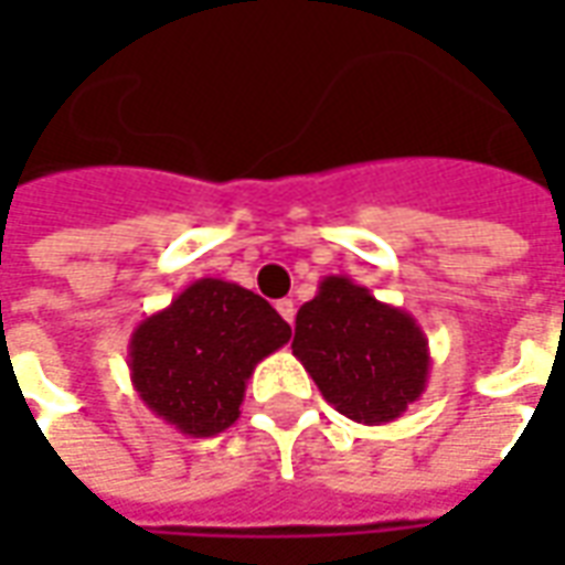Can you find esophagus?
<instances>
[{
    "mask_svg": "<svg viewBox=\"0 0 565 565\" xmlns=\"http://www.w3.org/2000/svg\"><path fill=\"white\" fill-rule=\"evenodd\" d=\"M278 315H281L284 320H287V323H294V318H296V306H294V299H278Z\"/></svg>",
    "mask_w": 565,
    "mask_h": 565,
    "instance_id": "esophagus-1",
    "label": "esophagus"
}]
</instances>
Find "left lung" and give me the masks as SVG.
Wrapping results in <instances>:
<instances>
[{
	"label": "left lung",
	"instance_id": "left-lung-1",
	"mask_svg": "<svg viewBox=\"0 0 565 565\" xmlns=\"http://www.w3.org/2000/svg\"><path fill=\"white\" fill-rule=\"evenodd\" d=\"M294 356L339 415L366 426L403 417L429 379L420 323L344 275H327L299 308Z\"/></svg>",
	"mask_w": 565,
	"mask_h": 565
}]
</instances>
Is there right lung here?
I'll return each instance as SVG.
<instances>
[{"label": "right lung", "instance_id": "right-lung-1", "mask_svg": "<svg viewBox=\"0 0 565 565\" xmlns=\"http://www.w3.org/2000/svg\"><path fill=\"white\" fill-rule=\"evenodd\" d=\"M290 342V323L223 278H199L145 318L129 339V379L153 415L209 438L238 420L259 360Z\"/></svg>", "mask_w": 565, "mask_h": 565}]
</instances>
